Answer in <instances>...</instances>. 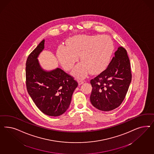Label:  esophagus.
Masks as SVG:
<instances>
[{
	"label": "esophagus",
	"mask_w": 154,
	"mask_h": 154,
	"mask_svg": "<svg viewBox=\"0 0 154 154\" xmlns=\"http://www.w3.org/2000/svg\"><path fill=\"white\" fill-rule=\"evenodd\" d=\"M78 82H79V85H82V84H84V81L83 80H79L78 81Z\"/></svg>",
	"instance_id": "obj_1"
}]
</instances>
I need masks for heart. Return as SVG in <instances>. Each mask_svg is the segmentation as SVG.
I'll list each match as a JSON object with an SVG mask.
<instances>
[{
    "instance_id": "b5f03b06",
    "label": "heart",
    "mask_w": 154,
    "mask_h": 154,
    "mask_svg": "<svg viewBox=\"0 0 154 154\" xmlns=\"http://www.w3.org/2000/svg\"><path fill=\"white\" fill-rule=\"evenodd\" d=\"M114 49L112 39L107 35H79L72 38L67 47L60 46L57 56L65 70L72 69L79 60L82 63L75 67L72 74L79 78L101 73L109 65Z\"/></svg>"
}]
</instances>
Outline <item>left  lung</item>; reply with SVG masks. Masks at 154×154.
<instances>
[{"label":"left lung","mask_w":154,"mask_h":154,"mask_svg":"<svg viewBox=\"0 0 154 154\" xmlns=\"http://www.w3.org/2000/svg\"><path fill=\"white\" fill-rule=\"evenodd\" d=\"M107 68L90 80L93 106L109 111L120 106L125 98L131 81V63L126 50L119 46Z\"/></svg>","instance_id":"obj_1"}]
</instances>
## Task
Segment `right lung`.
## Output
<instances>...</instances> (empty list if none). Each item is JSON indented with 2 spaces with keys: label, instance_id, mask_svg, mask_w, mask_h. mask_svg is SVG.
Instances as JSON below:
<instances>
[{
  "label": "right lung",
  "instance_id": "add662e5",
  "mask_svg": "<svg viewBox=\"0 0 154 154\" xmlns=\"http://www.w3.org/2000/svg\"><path fill=\"white\" fill-rule=\"evenodd\" d=\"M43 39L29 55L26 63V86L39 109L47 115L58 116L70 105L72 94L79 84L75 78L60 68L47 72L37 58L44 48Z\"/></svg>",
  "mask_w": 154,
  "mask_h": 154
}]
</instances>
